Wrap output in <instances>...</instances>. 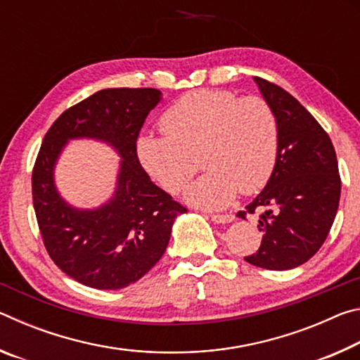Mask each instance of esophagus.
Here are the masks:
<instances>
[{"label":"esophagus","instance_id":"1","mask_svg":"<svg viewBox=\"0 0 360 360\" xmlns=\"http://www.w3.org/2000/svg\"><path fill=\"white\" fill-rule=\"evenodd\" d=\"M233 219H235L233 214H212L211 216V221L216 224H230V222H233Z\"/></svg>","mask_w":360,"mask_h":360}]
</instances>
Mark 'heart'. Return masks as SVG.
Listing matches in <instances>:
<instances>
[{
  "label": "heart",
  "instance_id": "obj_1",
  "mask_svg": "<svg viewBox=\"0 0 360 360\" xmlns=\"http://www.w3.org/2000/svg\"><path fill=\"white\" fill-rule=\"evenodd\" d=\"M162 135L144 131L136 157L168 193H179L197 172L205 174L186 191V202L203 210H222L236 192L265 186L275 168L279 124L273 108L259 96L238 98L224 90H195L162 115Z\"/></svg>",
  "mask_w": 360,
  "mask_h": 360
}]
</instances>
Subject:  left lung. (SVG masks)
<instances>
[{
    "label": "left lung",
    "instance_id": "8db88e82",
    "mask_svg": "<svg viewBox=\"0 0 360 360\" xmlns=\"http://www.w3.org/2000/svg\"><path fill=\"white\" fill-rule=\"evenodd\" d=\"M279 124L275 168L240 219L259 210L262 243L245 257L266 270H290L319 251L337 216L341 181L333 144L294 96L276 84L254 77Z\"/></svg>",
    "mask_w": 360,
    "mask_h": 360
}]
</instances>
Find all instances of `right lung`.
Returning a JSON list of instances; mask_svg holds the SVG:
<instances>
[{
	"instance_id": "1",
	"label": "right lung",
	"mask_w": 360,
	"mask_h": 360,
	"mask_svg": "<svg viewBox=\"0 0 360 360\" xmlns=\"http://www.w3.org/2000/svg\"><path fill=\"white\" fill-rule=\"evenodd\" d=\"M157 89H105L60 115L46 133L32 187L36 219L51 259L77 283L117 290L136 283L162 259L176 217L187 210L157 187L136 157ZM72 139L105 142L121 157L115 192L95 209H77L58 192L55 167Z\"/></svg>"
}]
</instances>
